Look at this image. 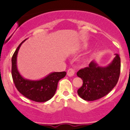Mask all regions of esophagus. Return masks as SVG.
Returning a JSON list of instances; mask_svg holds the SVG:
<instances>
[{
  "label": "esophagus",
  "instance_id": "1",
  "mask_svg": "<svg viewBox=\"0 0 130 130\" xmlns=\"http://www.w3.org/2000/svg\"><path fill=\"white\" fill-rule=\"evenodd\" d=\"M74 73H75V70L73 68H70L67 71V75L68 76H74Z\"/></svg>",
  "mask_w": 130,
  "mask_h": 130
}]
</instances>
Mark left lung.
<instances>
[{
  "mask_svg": "<svg viewBox=\"0 0 130 130\" xmlns=\"http://www.w3.org/2000/svg\"><path fill=\"white\" fill-rule=\"evenodd\" d=\"M120 73V58L116 54L108 66L99 67L92 61L89 67L79 70L77 76L83 80L77 90L80 98L86 101H94L109 93L117 84Z\"/></svg>",
  "mask_w": 130,
  "mask_h": 130,
  "instance_id": "8db88e82",
  "label": "left lung"
}]
</instances>
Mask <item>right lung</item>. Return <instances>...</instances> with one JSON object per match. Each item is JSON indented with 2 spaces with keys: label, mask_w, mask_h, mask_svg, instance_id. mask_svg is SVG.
Wrapping results in <instances>:
<instances>
[{
  "label": "right lung",
  "mask_w": 130,
  "mask_h": 130,
  "mask_svg": "<svg viewBox=\"0 0 130 130\" xmlns=\"http://www.w3.org/2000/svg\"><path fill=\"white\" fill-rule=\"evenodd\" d=\"M24 40L18 46L11 59V75L15 87L22 95L36 102H45L53 97L59 80L66 76L65 71L51 73L44 78L38 80L24 79L17 69V54Z\"/></svg>",
  "instance_id": "1"
}]
</instances>
